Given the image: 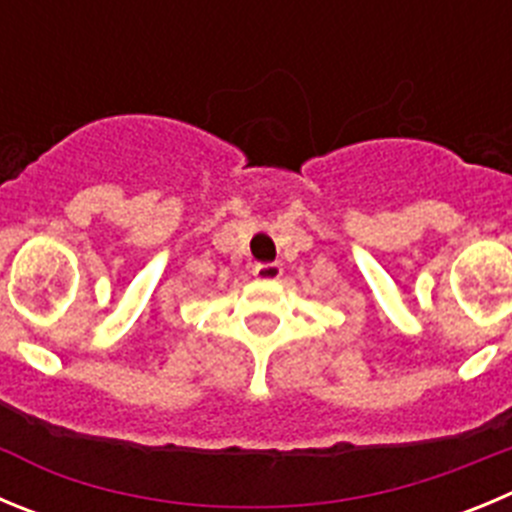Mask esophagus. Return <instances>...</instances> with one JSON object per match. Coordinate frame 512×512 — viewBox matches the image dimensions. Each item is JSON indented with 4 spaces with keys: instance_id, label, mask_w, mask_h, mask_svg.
Here are the masks:
<instances>
[{
    "instance_id": "esophagus-1",
    "label": "esophagus",
    "mask_w": 512,
    "mask_h": 512,
    "mask_svg": "<svg viewBox=\"0 0 512 512\" xmlns=\"http://www.w3.org/2000/svg\"><path fill=\"white\" fill-rule=\"evenodd\" d=\"M253 276L259 281H276L281 276L279 264H256L253 266Z\"/></svg>"
}]
</instances>
